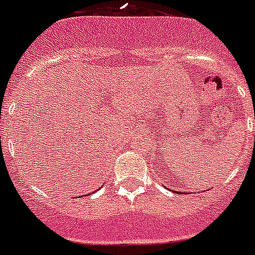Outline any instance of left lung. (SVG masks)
I'll list each match as a JSON object with an SVG mask.
<instances>
[{"label": "left lung", "mask_w": 255, "mask_h": 255, "mask_svg": "<svg viewBox=\"0 0 255 255\" xmlns=\"http://www.w3.org/2000/svg\"><path fill=\"white\" fill-rule=\"evenodd\" d=\"M172 192H175V190H172Z\"/></svg>", "instance_id": "obj_1"}]
</instances>
